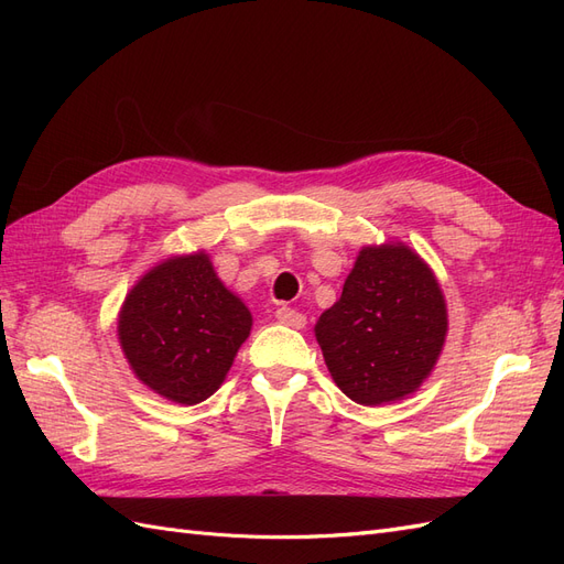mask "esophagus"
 I'll list each match as a JSON object with an SVG mask.
<instances>
[{"mask_svg": "<svg viewBox=\"0 0 564 564\" xmlns=\"http://www.w3.org/2000/svg\"><path fill=\"white\" fill-rule=\"evenodd\" d=\"M275 317L282 324H286V327H294V329H303L305 327V315L294 311V308H289V305H280V308L275 311Z\"/></svg>", "mask_w": 564, "mask_h": 564, "instance_id": "esophagus-1", "label": "esophagus"}]
</instances>
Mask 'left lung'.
Listing matches in <instances>:
<instances>
[{"label": "left lung", "instance_id": "obj_1", "mask_svg": "<svg viewBox=\"0 0 564 564\" xmlns=\"http://www.w3.org/2000/svg\"><path fill=\"white\" fill-rule=\"evenodd\" d=\"M315 336L334 383L352 402H395L437 362L447 336L445 296L409 247H365Z\"/></svg>", "mask_w": 564, "mask_h": 564}]
</instances>
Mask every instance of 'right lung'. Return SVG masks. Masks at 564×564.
Masks as SVG:
<instances>
[{"mask_svg":"<svg viewBox=\"0 0 564 564\" xmlns=\"http://www.w3.org/2000/svg\"><path fill=\"white\" fill-rule=\"evenodd\" d=\"M117 332L148 388L197 404L224 383L251 332V313L216 278L207 253L174 256L131 289Z\"/></svg>","mask_w":564,"mask_h":564,"instance_id":"1","label":"right lung"}]
</instances>
